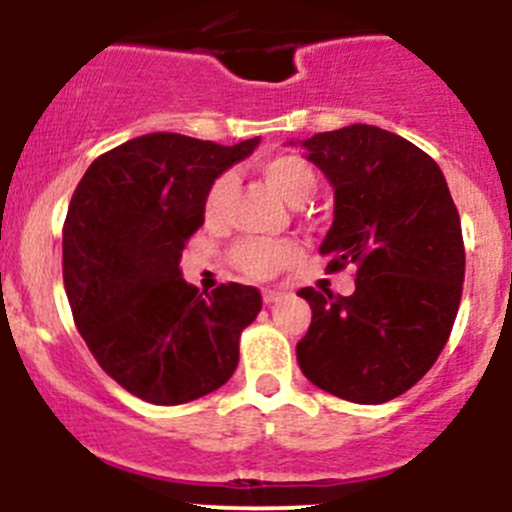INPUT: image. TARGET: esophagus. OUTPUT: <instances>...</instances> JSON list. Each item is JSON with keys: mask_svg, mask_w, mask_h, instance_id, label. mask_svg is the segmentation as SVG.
Segmentation results:
<instances>
[{"mask_svg": "<svg viewBox=\"0 0 512 512\" xmlns=\"http://www.w3.org/2000/svg\"><path fill=\"white\" fill-rule=\"evenodd\" d=\"M282 292H277V289H262V299H265V304H275L280 302Z\"/></svg>", "mask_w": 512, "mask_h": 512, "instance_id": "obj_1", "label": "esophagus"}]
</instances>
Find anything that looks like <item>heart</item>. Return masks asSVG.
<instances>
[{"label": "heart", "mask_w": 512, "mask_h": 512, "mask_svg": "<svg viewBox=\"0 0 512 512\" xmlns=\"http://www.w3.org/2000/svg\"><path fill=\"white\" fill-rule=\"evenodd\" d=\"M257 173L265 178L272 190L282 195L287 203L299 205L312 195L317 188V173L302 156L294 153H275L257 160ZM235 195V180L230 173L218 175L210 183L208 193L203 198V215L208 223H220L227 215V208ZM299 255V247L294 240H242L232 250V265L247 277L255 280H270L277 272L292 265Z\"/></svg>", "instance_id": "obj_1"}]
</instances>
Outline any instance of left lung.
Segmentation results:
<instances>
[{"instance_id":"obj_1","label":"left lung","mask_w":512,"mask_h":512,"mask_svg":"<svg viewBox=\"0 0 512 512\" xmlns=\"http://www.w3.org/2000/svg\"><path fill=\"white\" fill-rule=\"evenodd\" d=\"M334 188L319 255L354 270V294L304 287L312 324L297 344L302 374L354 401L396 399L436 364L461 304L466 250L446 178L428 153L354 123L302 141Z\"/></svg>"}]
</instances>
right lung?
Returning a JSON list of instances; mask_svg holds the SVG:
<instances>
[{
  "instance_id": "right-lung-1",
  "label": "right lung",
  "mask_w": 512,
  "mask_h": 512,
  "mask_svg": "<svg viewBox=\"0 0 512 512\" xmlns=\"http://www.w3.org/2000/svg\"><path fill=\"white\" fill-rule=\"evenodd\" d=\"M257 143L148 133L98 156L76 185L64 223L71 314L98 366L148 404L220 389L260 314L255 287L227 282L203 297L180 277L210 183Z\"/></svg>"
}]
</instances>
